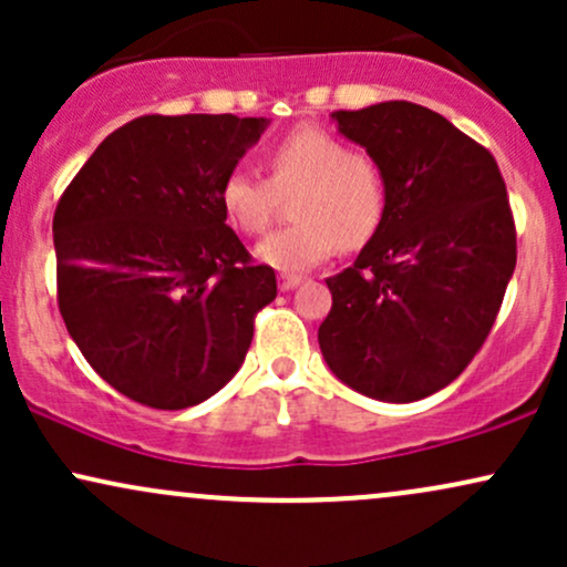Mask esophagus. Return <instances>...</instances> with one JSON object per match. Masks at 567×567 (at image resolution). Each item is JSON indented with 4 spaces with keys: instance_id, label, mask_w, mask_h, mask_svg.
<instances>
[{
    "instance_id": "esophagus-1",
    "label": "esophagus",
    "mask_w": 567,
    "mask_h": 567,
    "mask_svg": "<svg viewBox=\"0 0 567 567\" xmlns=\"http://www.w3.org/2000/svg\"><path fill=\"white\" fill-rule=\"evenodd\" d=\"M301 282H303L301 277L282 275V277H279V290H292V288H298V285H301Z\"/></svg>"
}]
</instances>
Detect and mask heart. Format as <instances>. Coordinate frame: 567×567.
<instances>
[{"label":"heart","mask_w":567,"mask_h":567,"mask_svg":"<svg viewBox=\"0 0 567 567\" xmlns=\"http://www.w3.org/2000/svg\"><path fill=\"white\" fill-rule=\"evenodd\" d=\"M269 181L231 171L220 181V207L245 234H261L279 197H290L296 224L258 245V258L279 271H306L341 245L357 250L386 216V178L379 162L320 127H298L266 152Z\"/></svg>","instance_id":"heart-1"}]
</instances>
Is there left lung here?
<instances>
[{"mask_svg":"<svg viewBox=\"0 0 567 567\" xmlns=\"http://www.w3.org/2000/svg\"><path fill=\"white\" fill-rule=\"evenodd\" d=\"M386 178V216L357 261L328 277L324 362L354 392L415 402L464 373L496 322L517 229L493 154L408 101L336 112Z\"/></svg>","mask_w":567,"mask_h":567,"instance_id":"1","label":"left lung"}]
</instances>
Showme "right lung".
Wrapping results in <instances>:
<instances>
[{"instance_id": "right-lung-1", "label": "right lung", "mask_w": 567, "mask_h": 567, "mask_svg": "<svg viewBox=\"0 0 567 567\" xmlns=\"http://www.w3.org/2000/svg\"><path fill=\"white\" fill-rule=\"evenodd\" d=\"M264 116L146 114L103 138L53 216L58 309L84 360L157 410L231 381L277 298L220 207V181Z\"/></svg>"}]
</instances>
